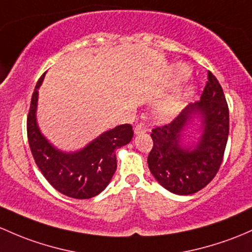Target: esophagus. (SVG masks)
<instances>
[{"mask_svg":"<svg viewBox=\"0 0 252 252\" xmlns=\"http://www.w3.org/2000/svg\"><path fill=\"white\" fill-rule=\"evenodd\" d=\"M146 131H148V128H147V126L145 123H139L136 126H135V129H134V134L135 135L144 134V133H146Z\"/></svg>","mask_w":252,"mask_h":252,"instance_id":"obj_1","label":"esophagus"}]
</instances>
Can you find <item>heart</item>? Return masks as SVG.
Segmentation results:
<instances>
[{
    "label": "heart",
    "instance_id": "obj_1",
    "mask_svg": "<svg viewBox=\"0 0 252 252\" xmlns=\"http://www.w3.org/2000/svg\"><path fill=\"white\" fill-rule=\"evenodd\" d=\"M174 77L177 81H181L185 79L189 76V67H186L185 65L181 63H177L174 66L173 68ZM194 86L193 84H184V86H177L175 88L171 89L165 96H163L158 101V104L156 105L155 111L157 115L159 116H171L174 113H176L180 108L182 107V105L194 94Z\"/></svg>",
    "mask_w": 252,
    "mask_h": 252
}]
</instances>
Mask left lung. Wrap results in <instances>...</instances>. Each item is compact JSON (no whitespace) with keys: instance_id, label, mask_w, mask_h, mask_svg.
Listing matches in <instances>:
<instances>
[{"instance_id":"obj_1","label":"left lung","mask_w":252,"mask_h":252,"mask_svg":"<svg viewBox=\"0 0 252 252\" xmlns=\"http://www.w3.org/2000/svg\"><path fill=\"white\" fill-rule=\"evenodd\" d=\"M228 133V105L219 81L209 72L199 101L184 108L170 124L152 130L150 171L169 192L193 194L219 171Z\"/></svg>"}]
</instances>
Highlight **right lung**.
Returning <instances> with one entry per match:
<instances>
[{
    "label": "right lung",
    "instance_id": "1",
    "mask_svg": "<svg viewBox=\"0 0 252 252\" xmlns=\"http://www.w3.org/2000/svg\"><path fill=\"white\" fill-rule=\"evenodd\" d=\"M46 73L37 82L28 117V137L33 159L47 181L63 194L89 199L101 193L117 169L116 150L133 139V126L122 124L106 130L86 146L63 151L52 144L37 123L38 89Z\"/></svg>",
    "mask_w": 252,
    "mask_h": 252
}]
</instances>
